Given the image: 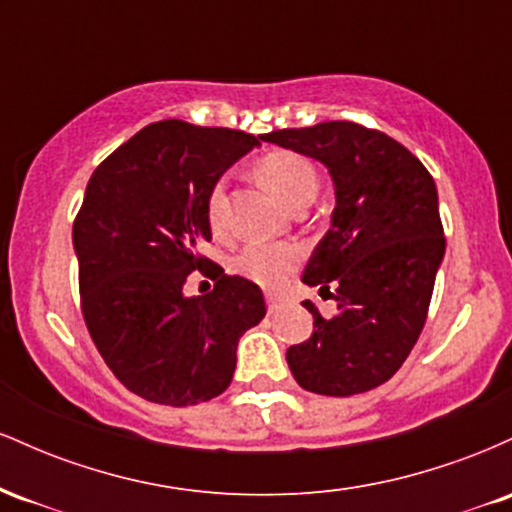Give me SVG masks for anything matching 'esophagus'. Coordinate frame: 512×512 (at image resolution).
Returning a JSON list of instances; mask_svg holds the SVG:
<instances>
[{
  "mask_svg": "<svg viewBox=\"0 0 512 512\" xmlns=\"http://www.w3.org/2000/svg\"><path fill=\"white\" fill-rule=\"evenodd\" d=\"M281 303H284V298H281L279 293H267V310H269V313H276V310L281 308Z\"/></svg>",
  "mask_w": 512,
  "mask_h": 512,
  "instance_id": "1",
  "label": "esophagus"
}]
</instances>
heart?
Returning a JSON list of instances; mask_svg holds the SVG:
<instances>
[{
  "instance_id": "1",
  "label": "heart",
  "mask_w": 512,
  "mask_h": 512,
  "mask_svg": "<svg viewBox=\"0 0 512 512\" xmlns=\"http://www.w3.org/2000/svg\"><path fill=\"white\" fill-rule=\"evenodd\" d=\"M257 178H260L276 197L284 199L291 209L308 207L320 190V175L310 158L296 151H272L257 161ZM207 221L214 236L228 233V178L214 180L209 187ZM303 260V250L296 243H248L238 252L233 267L245 279L255 281L264 289H279Z\"/></svg>"
}]
</instances>
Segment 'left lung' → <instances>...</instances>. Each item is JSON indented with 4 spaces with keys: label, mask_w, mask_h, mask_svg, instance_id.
Segmentation results:
<instances>
[{
    "label": "left lung",
    "mask_w": 512,
    "mask_h": 512,
    "mask_svg": "<svg viewBox=\"0 0 512 512\" xmlns=\"http://www.w3.org/2000/svg\"><path fill=\"white\" fill-rule=\"evenodd\" d=\"M264 142L325 163L337 207L303 281L330 291L337 313L313 301V334L286 351L303 390L351 397L387 383L426 325L445 255L436 182L407 146L356 122L276 129ZM332 296V293H330Z\"/></svg>",
    "instance_id": "left-lung-1"
}]
</instances>
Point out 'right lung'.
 Listing matches in <instances>:
<instances>
[{"mask_svg":"<svg viewBox=\"0 0 512 512\" xmlns=\"http://www.w3.org/2000/svg\"><path fill=\"white\" fill-rule=\"evenodd\" d=\"M257 137L161 120L93 170L74 219L81 313L103 361L134 395L166 407L219 397L238 339L267 313L260 286L197 248L211 240L209 187ZM195 268L215 291L187 299Z\"/></svg>","mask_w":512,"mask_h":512,"instance_id":"obj_1","label":"right lung"}]
</instances>
